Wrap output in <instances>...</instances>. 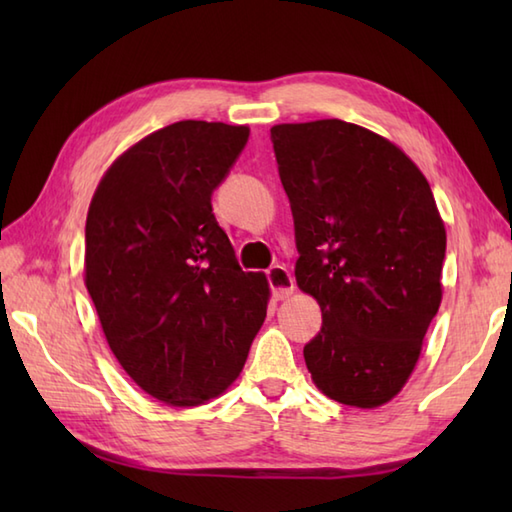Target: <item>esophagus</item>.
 <instances>
[{"instance_id":"obj_1","label":"esophagus","mask_w":512,"mask_h":512,"mask_svg":"<svg viewBox=\"0 0 512 512\" xmlns=\"http://www.w3.org/2000/svg\"><path fill=\"white\" fill-rule=\"evenodd\" d=\"M268 284L275 299H288L295 292V279L288 273L286 266H273L268 270Z\"/></svg>"}]
</instances>
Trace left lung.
Listing matches in <instances>:
<instances>
[{
  "label": "left lung",
  "mask_w": 512,
  "mask_h": 512,
  "mask_svg": "<svg viewBox=\"0 0 512 512\" xmlns=\"http://www.w3.org/2000/svg\"><path fill=\"white\" fill-rule=\"evenodd\" d=\"M295 220V277L323 323L303 347L325 396L394 398L442 301L447 233L427 178L389 140L339 118L270 129Z\"/></svg>",
  "instance_id": "left-lung-1"
}]
</instances>
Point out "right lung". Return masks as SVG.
<instances>
[{"mask_svg": "<svg viewBox=\"0 0 512 512\" xmlns=\"http://www.w3.org/2000/svg\"><path fill=\"white\" fill-rule=\"evenodd\" d=\"M248 127L180 121L105 173L85 222V286L118 363L167 405H202L242 372L268 284L239 268L213 191Z\"/></svg>", "mask_w": 512, "mask_h": 512, "instance_id": "right-lung-1", "label": "right lung"}]
</instances>
